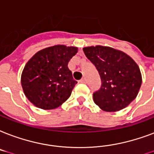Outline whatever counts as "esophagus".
Instances as JSON below:
<instances>
[{
	"instance_id": "34e87169",
	"label": "esophagus",
	"mask_w": 154,
	"mask_h": 154,
	"mask_svg": "<svg viewBox=\"0 0 154 154\" xmlns=\"http://www.w3.org/2000/svg\"><path fill=\"white\" fill-rule=\"evenodd\" d=\"M79 82H80L81 83H87V79H86L85 78H83L80 81H79Z\"/></svg>"
}]
</instances>
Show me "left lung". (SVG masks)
<instances>
[{
	"instance_id": "1",
	"label": "left lung",
	"mask_w": 154,
	"mask_h": 154,
	"mask_svg": "<svg viewBox=\"0 0 154 154\" xmlns=\"http://www.w3.org/2000/svg\"><path fill=\"white\" fill-rule=\"evenodd\" d=\"M83 51L100 76V88L93 93L95 103L106 112L126 108L137 97L142 82L137 64L122 51L108 46H90Z\"/></svg>"
}]
</instances>
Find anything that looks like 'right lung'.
<instances>
[{
    "label": "right lung",
    "instance_id": "add662e5",
    "mask_svg": "<svg viewBox=\"0 0 154 154\" xmlns=\"http://www.w3.org/2000/svg\"><path fill=\"white\" fill-rule=\"evenodd\" d=\"M77 51L76 47L57 45L38 51L29 60L22 71L21 86L33 104L50 110L71 96L77 82L67 65Z\"/></svg>",
    "mask_w": 154,
    "mask_h": 154
}]
</instances>
